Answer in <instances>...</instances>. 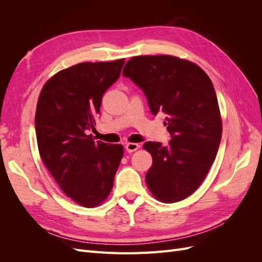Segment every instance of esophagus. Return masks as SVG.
<instances>
[{
	"mask_svg": "<svg viewBox=\"0 0 262 262\" xmlns=\"http://www.w3.org/2000/svg\"><path fill=\"white\" fill-rule=\"evenodd\" d=\"M140 147V145L138 143H126L125 144V149L128 150L129 153L134 152V150H137Z\"/></svg>",
	"mask_w": 262,
	"mask_h": 262,
	"instance_id": "esophagus-1",
	"label": "esophagus"
}]
</instances>
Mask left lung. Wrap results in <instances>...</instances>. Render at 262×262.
I'll return each mask as SVG.
<instances>
[{
  "instance_id": "left-lung-1",
  "label": "left lung",
  "mask_w": 262,
  "mask_h": 262,
  "mask_svg": "<svg viewBox=\"0 0 262 262\" xmlns=\"http://www.w3.org/2000/svg\"><path fill=\"white\" fill-rule=\"evenodd\" d=\"M124 77L143 91L150 113L166 114L167 145L145 142L153 157L146 185L162 202L186 199L202 184L222 138V120L210 77L192 62L171 55L131 58Z\"/></svg>"
}]
</instances>
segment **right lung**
Masks as SVG:
<instances>
[{"mask_svg":"<svg viewBox=\"0 0 262 262\" xmlns=\"http://www.w3.org/2000/svg\"><path fill=\"white\" fill-rule=\"evenodd\" d=\"M124 59L85 62L62 70L39 95L35 129L39 154L69 198L85 208L104 201L123 156L120 144L95 142L94 129L105 92L120 76Z\"/></svg>","mask_w":262,"mask_h":262,"instance_id":"obj_1","label":"right lung"}]
</instances>
